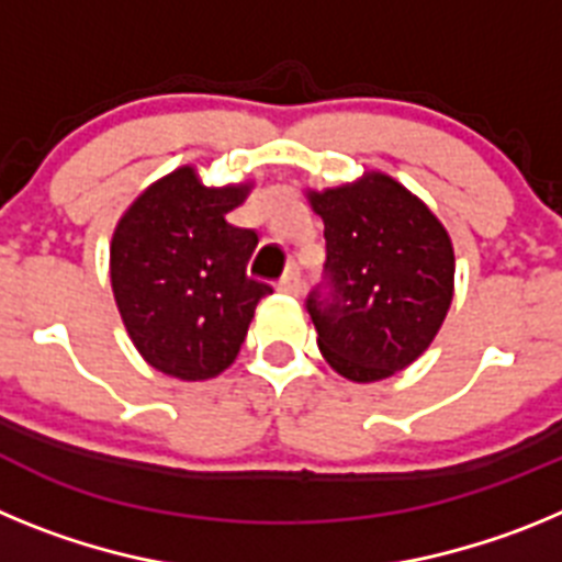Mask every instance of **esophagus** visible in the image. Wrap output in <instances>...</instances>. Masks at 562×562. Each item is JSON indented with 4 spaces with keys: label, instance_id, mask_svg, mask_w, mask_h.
I'll return each instance as SVG.
<instances>
[{
    "label": "esophagus",
    "instance_id": "1",
    "mask_svg": "<svg viewBox=\"0 0 562 562\" xmlns=\"http://www.w3.org/2000/svg\"><path fill=\"white\" fill-rule=\"evenodd\" d=\"M278 290L286 292V295H297V292H301V272H297V267H290V270L281 276V281H278Z\"/></svg>",
    "mask_w": 562,
    "mask_h": 562
}]
</instances>
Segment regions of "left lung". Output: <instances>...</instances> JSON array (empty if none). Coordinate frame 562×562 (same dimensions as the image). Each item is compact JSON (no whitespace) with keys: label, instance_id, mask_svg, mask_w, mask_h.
<instances>
[{"label":"left lung","instance_id":"obj_1","mask_svg":"<svg viewBox=\"0 0 562 562\" xmlns=\"http://www.w3.org/2000/svg\"><path fill=\"white\" fill-rule=\"evenodd\" d=\"M304 196L324 220L331 281V297L306 301L317 349L346 380H389L428 351L448 317L453 238L414 191L376 168Z\"/></svg>","mask_w":562,"mask_h":562}]
</instances>
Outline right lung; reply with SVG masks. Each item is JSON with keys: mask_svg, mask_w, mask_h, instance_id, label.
<instances>
[{"mask_svg": "<svg viewBox=\"0 0 562 562\" xmlns=\"http://www.w3.org/2000/svg\"><path fill=\"white\" fill-rule=\"evenodd\" d=\"M252 188L256 180L205 186L188 162L143 188L114 225V304L154 371L202 382L236 360L258 301L272 292L247 278L258 236L227 222Z\"/></svg>", "mask_w": 562, "mask_h": 562, "instance_id": "add662e5", "label": "right lung"}]
</instances>
